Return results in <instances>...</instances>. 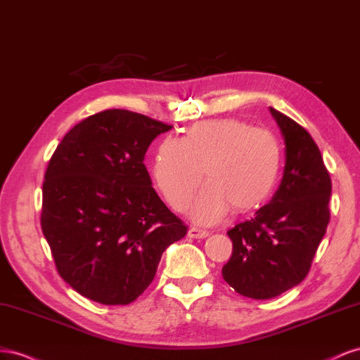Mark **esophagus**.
Listing matches in <instances>:
<instances>
[{
	"instance_id": "obj_1",
	"label": "esophagus",
	"mask_w": 360,
	"mask_h": 360,
	"mask_svg": "<svg viewBox=\"0 0 360 360\" xmlns=\"http://www.w3.org/2000/svg\"><path fill=\"white\" fill-rule=\"evenodd\" d=\"M210 235V232L208 231H205V229H200V228H190L188 229V237L190 238H207Z\"/></svg>"
}]
</instances>
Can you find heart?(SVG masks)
Returning a JSON list of instances; mask_svg holds the SVG:
<instances>
[{
	"mask_svg": "<svg viewBox=\"0 0 360 360\" xmlns=\"http://www.w3.org/2000/svg\"><path fill=\"white\" fill-rule=\"evenodd\" d=\"M282 162L277 139L238 119L199 122L182 140L164 139L153 155L152 174L174 210L188 205L202 179L208 184L190 208L193 220L214 223L233 208L256 210L270 198Z\"/></svg>",
	"mask_w": 360,
	"mask_h": 360,
	"instance_id": "heart-1",
	"label": "heart"
}]
</instances>
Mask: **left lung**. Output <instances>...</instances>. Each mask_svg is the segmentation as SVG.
<instances>
[{
  "label": "left lung",
  "instance_id": "obj_1",
  "mask_svg": "<svg viewBox=\"0 0 360 360\" xmlns=\"http://www.w3.org/2000/svg\"><path fill=\"white\" fill-rule=\"evenodd\" d=\"M285 143V169L270 203L228 231L232 256L223 279L244 297L266 300L299 285L330 220L332 181L314 139L270 107Z\"/></svg>",
  "mask_w": 360,
  "mask_h": 360
}]
</instances>
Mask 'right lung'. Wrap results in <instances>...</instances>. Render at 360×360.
I'll return each instance as SVG.
<instances>
[{"label": "right lung", "mask_w": 360, "mask_h": 360, "mask_svg": "<svg viewBox=\"0 0 360 360\" xmlns=\"http://www.w3.org/2000/svg\"><path fill=\"white\" fill-rule=\"evenodd\" d=\"M172 127L105 110L72 128L51 157L40 224L58 274L102 304H129L155 277L162 252L187 226L158 198L145 166Z\"/></svg>", "instance_id": "right-lung-1"}]
</instances>
